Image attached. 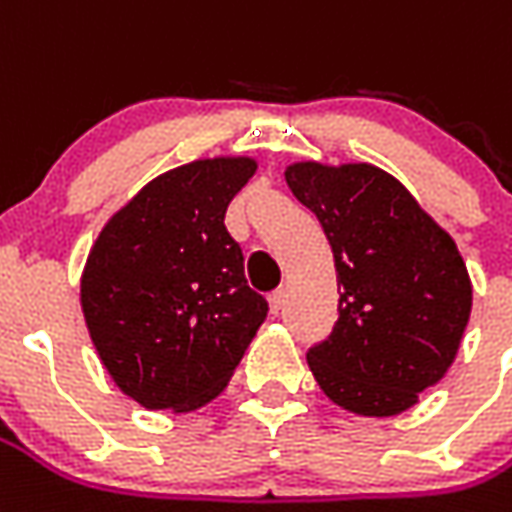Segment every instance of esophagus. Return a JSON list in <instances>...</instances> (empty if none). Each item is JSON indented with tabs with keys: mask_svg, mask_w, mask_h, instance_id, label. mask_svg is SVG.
<instances>
[{
	"mask_svg": "<svg viewBox=\"0 0 512 512\" xmlns=\"http://www.w3.org/2000/svg\"><path fill=\"white\" fill-rule=\"evenodd\" d=\"M285 302H288V291H285V288H280V291H274L271 296H268V307H271V313H274V316L282 313Z\"/></svg>",
	"mask_w": 512,
	"mask_h": 512,
	"instance_id": "obj_1",
	"label": "esophagus"
}]
</instances>
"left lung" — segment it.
I'll list each match as a JSON object with an SVG mask.
<instances>
[{
	"mask_svg": "<svg viewBox=\"0 0 512 512\" xmlns=\"http://www.w3.org/2000/svg\"><path fill=\"white\" fill-rule=\"evenodd\" d=\"M321 221L338 271V321L307 352L318 388L357 416H396L455 363L471 280L452 235L371 163L285 169Z\"/></svg>",
	"mask_w": 512,
	"mask_h": 512,
	"instance_id": "1",
	"label": "left lung"
}]
</instances>
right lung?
<instances>
[{
	"label": "right lung",
	"instance_id": "add662e5",
	"mask_svg": "<svg viewBox=\"0 0 512 512\" xmlns=\"http://www.w3.org/2000/svg\"><path fill=\"white\" fill-rule=\"evenodd\" d=\"M252 157H207L160 174L91 246L80 302L96 352L146 410L188 413L219 396L268 302L246 285L244 252L224 227Z\"/></svg>",
	"mask_w": 512,
	"mask_h": 512
}]
</instances>
